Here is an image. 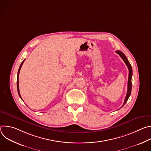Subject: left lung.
Segmentation results:
<instances>
[{
  "instance_id": "left-lung-1",
  "label": "left lung",
  "mask_w": 151,
  "mask_h": 151,
  "mask_svg": "<svg viewBox=\"0 0 151 151\" xmlns=\"http://www.w3.org/2000/svg\"><path fill=\"white\" fill-rule=\"evenodd\" d=\"M116 52L119 55V56L122 58V59L124 60V63H125V64L127 65L128 69V87H127V95L126 97L125 98L124 100V103L123 104V105L121 107H123V106L126 103V102L127 101L129 97H130V94H131V92H132V75H133V70H132V67L131 66V64L130 63V62L128 61L127 58L126 57V56L124 55V54L123 52H122L120 51H116ZM120 108V109H121Z\"/></svg>"
}]
</instances>
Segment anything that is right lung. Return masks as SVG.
Wrapping results in <instances>:
<instances>
[{
    "label": "right lung",
    "instance_id": "add662e5",
    "mask_svg": "<svg viewBox=\"0 0 151 151\" xmlns=\"http://www.w3.org/2000/svg\"><path fill=\"white\" fill-rule=\"evenodd\" d=\"M24 60H25V59L23 61V62L21 63V65H20V66H19V69H18V74H17V91H18V95H19V96L20 97V98L21 99V96H20V93H19V81H18V78H19V71H20V69H21V67H22V65H23V63H24Z\"/></svg>",
    "mask_w": 151,
    "mask_h": 151
}]
</instances>
